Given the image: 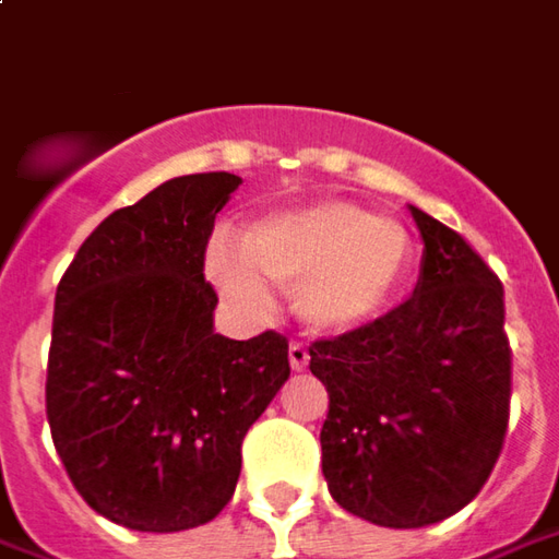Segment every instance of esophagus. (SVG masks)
Masks as SVG:
<instances>
[{
    "label": "esophagus",
    "mask_w": 559,
    "mask_h": 559,
    "mask_svg": "<svg viewBox=\"0 0 559 559\" xmlns=\"http://www.w3.org/2000/svg\"><path fill=\"white\" fill-rule=\"evenodd\" d=\"M288 362H292V369H295V372L307 369V362H310V354H307V347L301 344V341H292V344H288Z\"/></svg>",
    "instance_id": "esophagus-1"
}]
</instances>
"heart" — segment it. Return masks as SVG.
Returning <instances> with one entry per match:
<instances>
[{"mask_svg":"<svg viewBox=\"0 0 559 559\" xmlns=\"http://www.w3.org/2000/svg\"><path fill=\"white\" fill-rule=\"evenodd\" d=\"M415 246L403 224L354 202H317L252 221L239 258L209 252L218 292L249 313L271 307L264 283L295 288V310L317 332H350L378 320L409 286Z\"/></svg>","mask_w":559,"mask_h":559,"instance_id":"1","label":"heart"}]
</instances>
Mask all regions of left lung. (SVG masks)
I'll list each match as a JSON object with an SVG mask.
<instances>
[{
	"mask_svg": "<svg viewBox=\"0 0 559 559\" xmlns=\"http://www.w3.org/2000/svg\"><path fill=\"white\" fill-rule=\"evenodd\" d=\"M425 264L409 301L310 344L329 393V492L391 530L459 514L496 467L511 418L504 286L452 227L412 209Z\"/></svg>",
	"mask_w": 559,
	"mask_h": 559,
	"instance_id": "8db88e82",
	"label": "left lung"
}]
</instances>
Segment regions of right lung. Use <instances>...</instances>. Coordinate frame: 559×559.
Returning a JSON list of instances; mask_svg holds the SVG:
<instances>
[{
  "mask_svg": "<svg viewBox=\"0 0 559 559\" xmlns=\"http://www.w3.org/2000/svg\"><path fill=\"white\" fill-rule=\"evenodd\" d=\"M236 187L227 171L159 183L100 221L58 283L51 440L85 504L138 533H181L224 511L242 440L288 378L286 335L212 329L205 246Z\"/></svg>",
  "mask_w": 559,
  "mask_h": 559,
  "instance_id": "1",
  "label": "right lung"
}]
</instances>
